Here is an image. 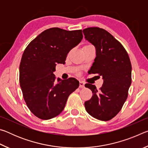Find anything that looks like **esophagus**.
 Masks as SVG:
<instances>
[{"instance_id": "34e87169", "label": "esophagus", "mask_w": 148, "mask_h": 148, "mask_svg": "<svg viewBox=\"0 0 148 148\" xmlns=\"http://www.w3.org/2000/svg\"><path fill=\"white\" fill-rule=\"evenodd\" d=\"M85 87V84L83 82H79V87L80 88H84Z\"/></svg>"}]
</instances>
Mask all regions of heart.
I'll use <instances>...</instances> for the list:
<instances>
[{"label": "heart", "mask_w": 148, "mask_h": 148, "mask_svg": "<svg viewBox=\"0 0 148 148\" xmlns=\"http://www.w3.org/2000/svg\"><path fill=\"white\" fill-rule=\"evenodd\" d=\"M87 46H86L85 47H87Z\"/></svg>", "instance_id": "obj_1"}]
</instances>
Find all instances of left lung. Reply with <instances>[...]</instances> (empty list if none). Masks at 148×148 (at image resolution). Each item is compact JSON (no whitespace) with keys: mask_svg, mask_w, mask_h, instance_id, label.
<instances>
[{"mask_svg":"<svg viewBox=\"0 0 148 148\" xmlns=\"http://www.w3.org/2000/svg\"><path fill=\"white\" fill-rule=\"evenodd\" d=\"M83 33L96 49L89 74H98L103 79L99 90L95 85H85L93 93L91 99L85 102V108L95 118L109 121L119 113L128 97L131 84V61L122 44L106 30L89 27L83 30Z\"/></svg>","mask_w":148,"mask_h":148,"instance_id":"obj_1","label":"left lung"}]
</instances>
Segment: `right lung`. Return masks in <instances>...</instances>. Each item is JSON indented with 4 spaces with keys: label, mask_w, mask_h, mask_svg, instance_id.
Returning a JSON list of instances; mask_svg holds the SVG:
<instances>
[{
    "label": "right lung",
    "mask_w": 148,
    "mask_h": 148,
    "mask_svg": "<svg viewBox=\"0 0 148 148\" xmlns=\"http://www.w3.org/2000/svg\"><path fill=\"white\" fill-rule=\"evenodd\" d=\"M82 38V30L53 27L41 32L25 49L19 65L20 87L27 106L38 118L47 120L59 115L69 95L79 87L74 77L56 81L53 72Z\"/></svg>",
    "instance_id": "add662e5"
}]
</instances>
